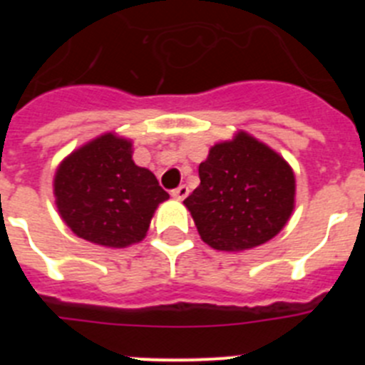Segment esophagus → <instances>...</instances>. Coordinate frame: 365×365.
Returning a JSON list of instances; mask_svg holds the SVG:
<instances>
[{
	"mask_svg": "<svg viewBox=\"0 0 365 365\" xmlns=\"http://www.w3.org/2000/svg\"><path fill=\"white\" fill-rule=\"evenodd\" d=\"M188 193H190L188 186L182 185V186H179V188L172 190V197H175L177 201H182L185 197H188Z\"/></svg>",
	"mask_w": 365,
	"mask_h": 365,
	"instance_id": "obj_1",
	"label": "esophagus"
}]
</instances>
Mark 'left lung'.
<instances>
[{
	"label": "left lung",
	"mask_w": 365,
	"mask_h": 365,
	"mask_svg": "<svg viewBox=\"0 0 365 365\" xmlns=\"http://www.w3.org/2000/svg\"><path fill=\"white\" fill-rule=\"evenodd\" d=\"M199 179L185 205L201 240L215 250L240 252L267 243L294 210L292 168L245 131L210 148Z\"/></svg>",
	"instance_id": "8db88e82"
}]
</instances>
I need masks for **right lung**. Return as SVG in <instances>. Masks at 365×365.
I'll use <instances>...</instances> for the list:
<instances>
[{
    "mask_svg": "<svg viewBox=\"0 0 365 365\" xmlns=\"http://www.w3.org/2000/svg\"><path fill=\"white\" fill-rule=\"evenodd\" d=\"M131 140L104 133L66 157L54 175L58 212L74 234L109 248L144 240L170 195L131 159Z\"/></svg>",
    "mask_w": 365,
    "mask_h": 365,
    "instance_id": "1",
    "label": "right lung"
}]
</instances>
